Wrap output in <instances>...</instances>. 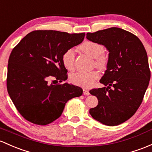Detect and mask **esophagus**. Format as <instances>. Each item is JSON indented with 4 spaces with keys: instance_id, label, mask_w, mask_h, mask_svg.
Returning <instances> with one entry per match:
<instances>
[{
    "instance_id": "1",
    "label": "esophagus",
    "mask_w": 152,
    "mask_h": 152,
    "mask_svg": "<svg viewBox=\"0 0 152 152\" xmlns=\"http://www.w3.org/2000/svg\"><path fill=\"white\" fill-rule=\"evenodd\" d=\"M83 94H84V95H89L90 94V93H89V91H88V90H87L86 88H83Z\"/></svg>"
}]
</instances>
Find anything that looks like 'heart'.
I'll return each instance as SVG.
<instances>
[{
	"label": "heart",
	"mask_w": 152,
	"mask_h": 152,
	"mask_svg": "<svg viewBox=\"0 0 152 152\" xmlns=\"http://www.w3.org/2000/svg\"><path fill=\"white\" fill-rule=\"evenodd\" d=\"M79 49L94 58V64L101 71H105L107 69L109 62V56L104 52V47L102 44L91 40H86L79 46ZM75 55L72 49L66 50L62 55V63L64 67L69 71L75 69ZM99 77L97 70L83 72H78L72 74L69 80L73 84L88 88L94 84V81Z\"/></svg>",
	"instance_id": "obj_1"
}]
</instances>
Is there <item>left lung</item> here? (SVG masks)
I'll return each instance as SVG.
<instances>
[{
  "mask_svg": "<svg viewBox=\"0 0 152 152\" xmlns=\"http://www.w3.org/2000/svg\"><path fill=\"white\" fill-rule=\"evenodd\" d=\"M86 37L109 52L108 67L100 80L107 87L90 91L99 103L89 112L104 125H118L134 115L143 101L151 77L147 53L138 37L118 27L88 32Z\"/></svg>",
  "mask_w": 152,
  "mask_h": 152,
  "instance_id": "obj_1",
  "label": "left lung"
}]
</instances>
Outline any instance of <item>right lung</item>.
<instances>
[{"instance_id":"1","label":"right lung","mask_w":152,"mask_h":152,"mask_svg":"<svg viewBox=\"0 0 152 152\" xmlns=\"http://www.w3.org/2000/svg\"><path fill=\"white\" fill-rule=\"evenodd\" d=\"M85 33L35 30L13 48L8 64L6 86L11 101L27 121L45 125L58 119L66 103L83 94L78 86L64 83L67 70L62 63L66 50L83 42Z\"/></svg>"}]
</instances>
